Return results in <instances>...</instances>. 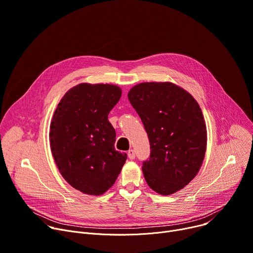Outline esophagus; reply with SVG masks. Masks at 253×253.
<instances>
[{"label":"esophagus","instance_id":"34e87169","mask_svg":"<svg viewBox=\"0 0 253 253\" xmlns=\"http://www.w3.org/2000/svg\"><path fill=\"white\" fill-rule=\"evenodd\" d=\"M128 157H129V159H134L135 158V151L133 149H130L128 151Z\"/></svg>","mask_w":253,"mask_h":253}]
</instances>
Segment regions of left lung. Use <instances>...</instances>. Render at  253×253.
<instances>
[{
  "instance_id": "obj_1",
  "label": "left lung",
  "mask_w": 253,
  "mask_h": 253,
  "mask_svg": "<svg viewBox=\"0 0 253 253\" xmlns=\"http://www.w3.org/2000/svg\"><path fill=\"white\" fill-rule=\"evenodd\" d=\"M128 99L144 125L150 143L144 178L154 192L169 196L197 175L207 148V128L194 97L169 83H141Z\"/></svg>"
}]
</instances>
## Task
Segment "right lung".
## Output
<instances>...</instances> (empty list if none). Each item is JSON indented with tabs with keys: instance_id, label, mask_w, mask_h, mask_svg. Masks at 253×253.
Wrapping results in <instances>:
<instances>
[{
	"instance_id": "right-lung-1",
	"label": "right lung",
	"mask_w": 253,
	"mask_h": 253,
	"mask_svg": "<svg viewBox=\"0 0 253 253\" xmlns=\"http://www.w3.org/2000/svg\"><path fill=\"white\" fill-rule=\"evenodd\" d=\"M122 89L109 84H80L58 103L49 129L54 162L63 178L90 196L106 193L117 179L127 154L115 149L116 131L108 115Z\"/></svg>"
}]
</instances>
